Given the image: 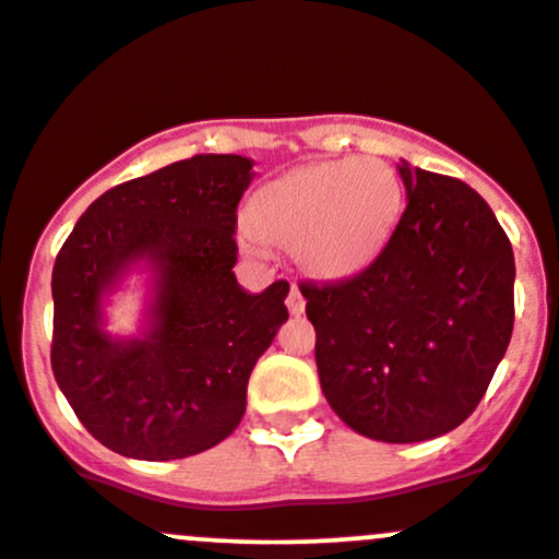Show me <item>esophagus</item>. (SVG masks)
I'll use <instances>...</instances> for the list:
<instances>
[{
	"label": "esophagus",
	"instance_id": "34e87169",
	"mask_svg": "<svg viewBox=\"0 0 559 559\" xmlns=\"http://www.w3.org/2000/svg\"><path fill=\"white\" fill-rule=\"evenodd\" d=\"M286 308H289L292 316H302L305 313V297L299 295L297 286H292L289 297H286Z\"/></svg>",
	"mask_w": 559,
	"mask_h": 559
}]
</instances>
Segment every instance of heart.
<instances>
[{
  "label": "heart",
  "mask_w": 559,
  "mask_h": 559,
  "mask_svg": "<svg viewBox=\"0 0 559 559\" xmlns=\"http://www.w3.org/2000/svg\"><path fill=\"white\" fill-rule=\"evenodd\" d=\"M402 211V181L374 157L326 160L264 185L249 205L243 246H286L305 273L321 281L350 278L378 257Z\"/></svg>",
  "instance_id": "heart-1"
}]
</instances>
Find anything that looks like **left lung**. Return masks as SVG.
<instances>
[{
  "label": "left lung",
  "mask_w": 559,
  "mask_h": 559,
  "mask_svg": "<svg viewBox=\"0 0 559 559\" xmlns=\"http://www.w3.org/2000/svg\"><path fill=\"white\" fill-rule=\"evenodd\" d=\"M407 209L369 267L302 284L321 391L367 439H437L477 409L514 329V254L463 181L399 160Z\"/></svg>",
  "instance_id": "8db88e82"
}]
</instances>
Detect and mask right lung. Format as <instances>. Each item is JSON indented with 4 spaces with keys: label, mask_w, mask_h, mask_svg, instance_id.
Listing matches in <instances>:
<instances>
[{
    "label": "right lung",
    "mask_w": 559,
    "mask_h": 559,
    "mask_svg": "<svg viewBox=\"0 0 559 559\" xmlns=\"http://www.w3.org/2000/svg\"><path fill=\"white\" fill-rule=\"evenodd\" d=\"M254 160L195 155L87 205L52 267L56 383L82 426L136 461H176L238 428L257 358L289 319L286 281L235 278V209ZM145 292L140 329L108 332L110 297Z\"/></svg>",
    "instance_id": "right-lung-1"
}]
</instances>
